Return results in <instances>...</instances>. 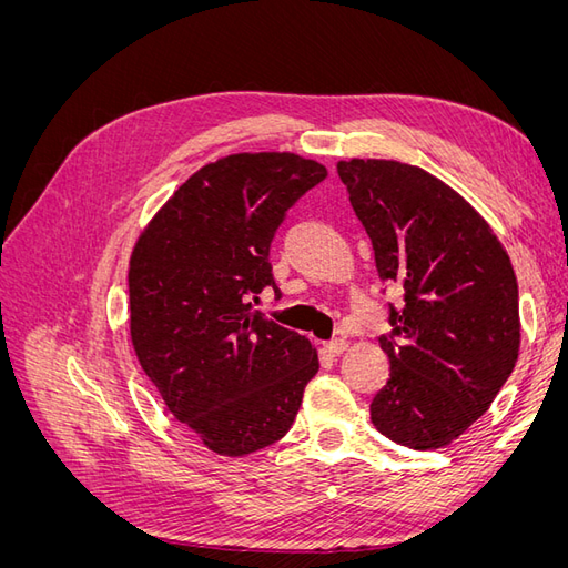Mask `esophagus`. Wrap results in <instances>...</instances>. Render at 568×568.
Returning a JSON list of instances; mask_svg holds the SVG:
<instances>
[{
  "instance_id": "1",
  "label": "esophagus",
  "mask_w": 568,
  "mask_h": 568,
  "mask_svg": "<svg viewBox=\"0 0 568 568\" xmlns=\"http://www.w3.org/2000/svg\"><path fill=\"white\" fill-rule=\"evenodd\" d=\"M324 351L329 353V355H334V357H338L341 353L348 351V341L346 338H334L329 343H324Z\"/></svg>"
}]
</instances>
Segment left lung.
Listing matches in <instances>:
<instances>
[{"mask_svg":"<svg viewBox=\"0 0 568 568\" xmlns=\"http://www.w3.org/2000/svg\"><path fill=\"white\" fill-rule=\"evenodd\" d=\"M372 239L376 272L405 291L382 336L390 376L369 405L376 432L436 450L488 412L519 357V286L488 222L417 165L336 163Z\"/></svg>","mask_w":568,"mask_h":568,"instance_id":"1","label":"left lung"}]
</instances>
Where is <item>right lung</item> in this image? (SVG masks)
<instances>
[{"instance_id": "right-lung-1", "label": "right lung", "mask_w": 568, "mask_h": 568, "mask_svg": "<svg viewBox=\"0 0 568 568\" xmlns=\"http://www.w3.org/2000/svg\"><path fill=\"white\" fill-rule=\"evenodd\" d=\"M326 178L288 151L232 153L170 196L130 257V336L163 403L205 448L244 457L286 436L320 369L305 336L251 311L270 244Z\"/></svg>"}]
</instances>
